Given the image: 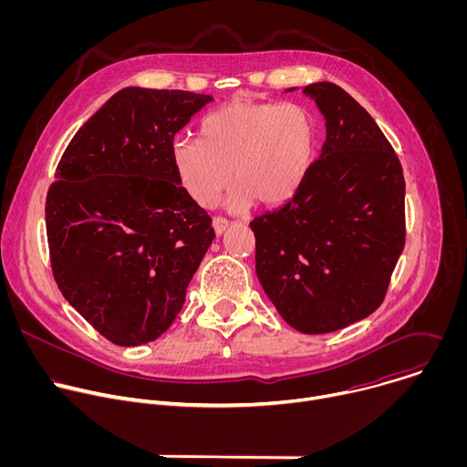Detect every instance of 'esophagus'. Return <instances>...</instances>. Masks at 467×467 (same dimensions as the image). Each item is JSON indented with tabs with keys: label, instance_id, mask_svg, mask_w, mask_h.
Here are the masks:
<instances>
[{
	"label": "esophagus",
	"instance_id": "esophagus-1",
	"mask_svg": "<svg viewBox=\"0 0 467 467\" xmlns=\"http://www.w3.org/2000/svg\"><path fill=\"white\" fill-rule=\"evenodd\" d=\"M213 227H214L216 234H218V236H222V234L231 227V222H229V220H225V218H214Z\"/></svg>",
	"mask_w": 467,
	"mask_h": 467
}]
</instances>
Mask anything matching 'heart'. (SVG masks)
<instances>
[{
    "instance_id": "obj_1",
    "label": "heart",
    "mask_w": 467,
    "mask_h": 467,
    "mask_svg": "<svg viewBox=\"0 0 467 467\" xmlns=\"http://www.w3.org/2000/svg\"><path fill=\"white\" fill-rule=\"evenodd\" d=\"M316 119L299 103L233 101L199 123V140L173 142L179 182L199 207H213L222 192L233 211L279 205L305 181L316 150Z\"/></svg>"
}]
</instances>
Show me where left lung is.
<instances>
[{"label": "left lung", "instance_id": "8db88e82", "mask_svg": "<svg viewBox=\"0 0 467 467\" xmlns=\"http://www.w3.org/2000/svg\"><path fill=\"white\" fill-rule=\"evenodd\" d=\"M303 94L325 118L321 155L283 207L249 225L265 296L296 330L325 335L382 303L405 247V177L375 119L344 88L321 81Z\"/></svg>", "mask_w": 467, "mask_h": 467}]
</instances>
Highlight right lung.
Listing matches in <instances>:
<instances>
[{
  "label": "right lung",
  "mask_w": 467,
  "mask_h": 467,
  "mask_svg": "<svg viewBox=\"0 0 467 467\" xmlns=\"http://www.w3.org/2000/svg\"><path fill=\"white\" fill-rule=\"evenodd\" d=\"M214 98L127 87L66 148L46 199L58 290L116 346L157 340L216 238L173 168L177 132Z\"/></svg>",
  "instance_id": "right-lung-1"
}]
</instances>
